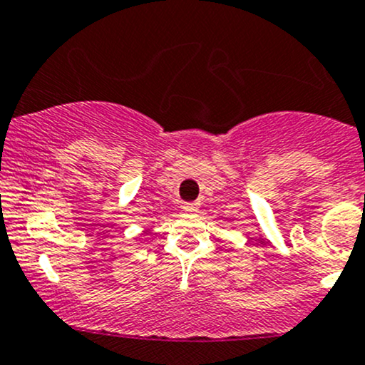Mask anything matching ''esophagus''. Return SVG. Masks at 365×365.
Segmentation results:
<instances>
[{
	"label": "esophagus",
	"mask_w": 365,
	"mask_h": 365,
	"mask_svg": "<svg viewBox=\"0 0 365 365\" xmlns=\"http://www.w3.org/2000/svg\"><path fill=\"white\" fill-rule=\"evenodd\" d=\"M197 209H199V204H197V202H187V204L183 205V210H185V212H195Z\"/></svg>",
	"instance_id": "1"
}]
</instances>
